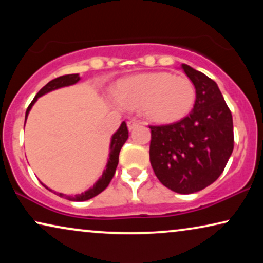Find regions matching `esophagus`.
I'll list each match as a JSON object with an SVG mask.
<instances>
[{"mask_svg": "<svg viewBox=\"0 0 263 263\" xmlns=\"http://www.w3.org/2000/svg\"><path fill=\"white\" fill-rule=\"evenodd\" d=\"M127 125H128V129H129V130H133V129L138 127V125H139V122H138V121H135V120H132V121H129V122H128Z\"/></svg>", "mask_w": 263, "mask_h": 263, "instance_id": "1", "label": "esophagus"}]
</instances>
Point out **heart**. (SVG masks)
<instances>
[{"label": "heart", "mask_w": 263, "mask_h": 263, "mask_svg": "<svg viewBox=\"0 0 263 263\" xmlns=\"http://www.w3.org/2000/svg\"><path fill=\"white\" fill-rule=\"evenodd\" d=\"M114 97L122 106L141 110L142 116L149 122L170 124L190 114L195 105L196 89L186 77L149 71L118 80Z\"/></svg>", "instance_id": "1"}]
</instances>
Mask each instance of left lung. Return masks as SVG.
I'll return each mask as SVG.
<instances>
[{"label": "left lung", "mask_w": 263, "mask_h": 263, "mask_svg": "<svg viewBox=\"0 0 263 263\" xmlns=\"http://www.w3.org/2000/svg\"><path fill=\"white\" fill-rule=\"evenodd\" d=\"M181 69L195 86V105L179 122L151 125L149 161L161 184L192 194L224 171L233 151V122L217 82L188 64Z\"/></svg>", "instance_id": "1"}]
</instances>
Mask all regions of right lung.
<instances>
[{"mask_svg":"<svg viewBox=\"0 0 263 263\" xmlns=\"http://www.w3.org/2000/svg\"><path fill=\"white\" fill-rule=\"evenodd\" d=\"M80 79L81 78H80V75H79V74H69V75H63V77L56 78L50 82H48V84H46L44 87H43L41 91L37 93V96H35L34 99L32 100L30 106L27 107L26 115H25V123H26L27 116H28V114H30L32 106L34 105V103L37 102L39 97L44 96V95H46V93H49L51 91H55V89L67 87V86L75 85L77 82L80 81ZM128 136L129 135H128L127 124H125V122H122L120 128H118L117 130L114 133V135L111 136L110 147H109V158H107V163H106L105 170L103 171V175L100 176L98 181H97L95 184H93V186H91V188L86 190L85 193L77 194V195H66V194L53 192V190L48 188V186H46L45 184H43V183H42V184L44 185L46 189L50 190V192L55 193L56 195H60L61 197H64V199H67L69 201H86V200H89V199H92V197L97 196L98 194L102 193L103 190H105L106 186L109 185V183L111 182V179H112L114 175H115V171H116V167L118 165V156H120L122 146L124 145L125 141H127Z\"/></svg>","mask_w":263,"mask_h":263,"instance_id":"1","label":"right lung"}]
</instances>
